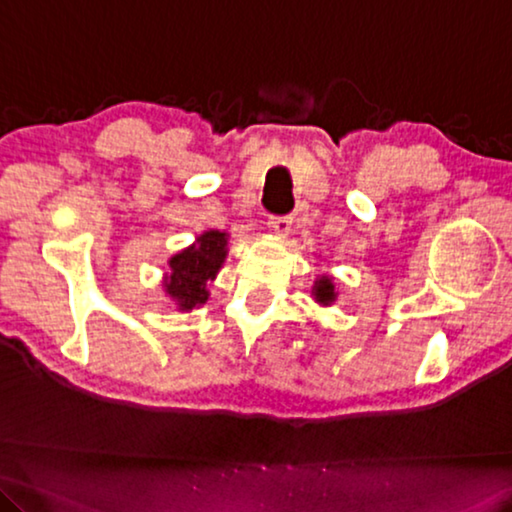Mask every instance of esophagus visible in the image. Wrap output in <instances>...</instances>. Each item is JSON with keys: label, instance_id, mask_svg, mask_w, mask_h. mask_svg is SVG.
<instances>
[{"label": "esophagus", "instance_id": "1", "mask_svg": "<svg viewBox=\"0 0 512 512\" xmlns=\"http://www.w3.org/2000/svg\"><path fill=\"white\" fill-rule=\"evenodd\" d=\"M269 227H271V230L276 232V234L285 236V234L289 232V227H292V218H289V216H271Z\"/></svg>", "mask_w": 512, "mask_h": 512}]
</instances>
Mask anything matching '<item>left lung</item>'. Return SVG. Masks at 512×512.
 <instances>
[{
	"instance_id": "8db88e82",
	"label": "left lung",
	"mask_w": 512,
	"mask_h": 512,
	"mask_svg": "<svg viewBox=\"0 0 512 512\" xmlns=\"http://www.w3.org/2000/svg\"><path fill=\"white\" fill-rule=\"evenodd\" d=\"M315 296H317V301L319 303H331L333 299H335V292H333V282H331V278H326V276H322L319 278L317 282H315Z\"/></svg>"
}]
</instances>
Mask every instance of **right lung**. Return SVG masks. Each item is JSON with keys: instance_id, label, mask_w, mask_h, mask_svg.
<instances>
[{"instance_id": "obj_1", "label": "right lung", "mask_w": 512, "mask_h": 512, "mask_svg": "<svg viewBox=\"0 0 512 512\" xmlns=\"http://www.w3.org/2000/svg\"><path fill=\"white\" fill-rule=\"evenodd\" d=\"M225 246V232H207L197 239V246H190L170 259L172 276L165 282V289L179 308L190 310L209 299L207 282L216 278L227 255Z\"/></svg>"}]
</instances>
